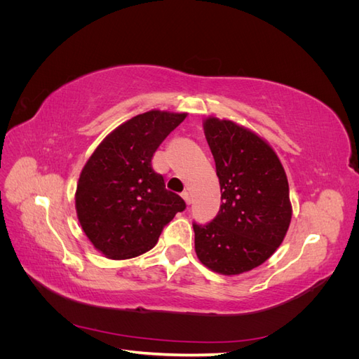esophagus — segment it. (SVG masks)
Listing matches in <instances>:
<instances>
[{
    "mask_svg": "<svg viewBox=\"0 0 359 359\" xmlns=\"http://www.w3.org/2000/svg\"><path fill=\"white\" fill-rule=\"evenodd\" d=\"M181 196H182V199H184V201H186V203H187V205H190V203H191V196H190V193H189L187 190H186V191H182V193H181Z\"/></svg>",
    "mask_w": 359,
    "mask_h": 359,
    "instance_id": "obj_1",
    "label": "esophagus"
}]
</instances>
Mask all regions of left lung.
Segmentation results:
<instances>
[{
  "mask_svg": "<svg viewBox=\"0 0 359 359\" xmlns=\"http://www.w3.org/2000/svg\"><path fill=\"white\" fill-rule=\"evenodd\" d=\"M220 181L222 205L206 224L193 222L201 262L224 276L262 265L283 241L292 219L283 166L265 140L229 119L203 124Z\"/></svg>",
  "mask_w": 359,
  "mask_h": 359,
  "instance_id": "obj_1",
  "label": "left lung"
}]
</instances>
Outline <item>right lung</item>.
<instances>
[{
	"label": "right lung",
	"instance_id": "right-lung-1",
	"mask_svg": "<svg viewBox=\"0 0 359 359\" xmlns=\"http://www.w3.org/2000/svg\"><path fill=\"white\" fill-rule=\"evenodd\" d=\"M187 114L149 111L107 136L82 169L76 211L93 245L111 259H130L153 248L161 231L186 210L153 169V156Z\"/></svg>",
	"mask_w": 359,
	"mask_h": 359
}]
</instances>
